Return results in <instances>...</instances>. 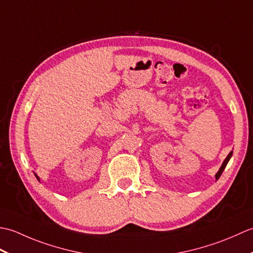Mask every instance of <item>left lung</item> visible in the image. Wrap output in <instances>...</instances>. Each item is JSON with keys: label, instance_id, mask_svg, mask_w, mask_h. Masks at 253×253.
Returning <instances> with one entry per match:
<instances>
[{"label": "left lung", "instance_id": "8db88e82", "mask_svg": "<svg viewBox=\"0 0 253 253\" xmlns=\"http://www.w3.org/2000/svg\"><path fill=\"white\" fill-rule=\"evenodd\" d=\"M232 155H233V151H230V152H229V154L227 155V158L224 160V162H223V164H222V166H221V169H219V170L217 171L216 175H215V178H216V180L219 178V177H221V175H222V173H223V170L225 169V168H226V165H227V163H228V161L230 160V158H232Z\"/></svg>", "mask_w": 253, "mask_h": 253}]
</instances>
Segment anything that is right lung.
I'll return each mask as SVG.
<instances>
[{"label":"right lung","mask_w":253,"mask_h":253,"mask_svg":"<svg viewBox=\"0 0 253 253\" xmlns=\"http://www.w3.org/2000/svg\"><path fill=\"white\" fill-rule=\"evenodd\" d=\"M36 177H37V178H38V180H39V177H38L37 175H36Z\"/></svg>","instance_id":"right-lung-1"}]
</instances>
